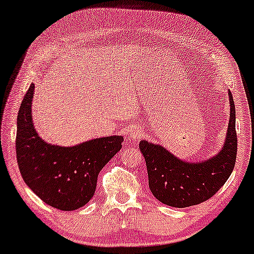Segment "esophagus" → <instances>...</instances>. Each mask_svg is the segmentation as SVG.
<instances>
[{"label": "esophagus", "instance_id": "1", "mask_svg": "<svg viewBox=\"0 0 254 254\" xmlns=\"http://www.w3.org/2000/svg\"><path fill=\"white\" fill-rule=\"evenodd\" d=\"M142 136H143V129H142V127H133L132 129L130 130L129 138H130V140H132V142H136V140H138Z\"/></svg>", "mask_w": 254, "mask_h": 254}]
</instances>
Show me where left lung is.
<instances>
[{
	"instance_id": "obj_1",
	"label": "left lung",
	"mask_w": 254,
	"mask_h": 254,
	"mask_svg": "<svg viewBox=\"0 0 254 254\" xmlns=\"http://www.w3.org/2000/svg\"><path fill=\"white\" fill-rule=\"evenodd\" d=\"M230 123L221 149L200 161H185L163 145L142 139L139 150L148 169L149 188L162 203L176 208L194 206L208 200L231 176L237 160L235 106L231 91Z\"/></svg>"
}]
</instances>
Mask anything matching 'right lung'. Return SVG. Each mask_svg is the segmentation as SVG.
I'll return each mask as SVG.
<instances>
[{
  "instance_id": "obj_1",
  "label": "right lung",
  "mask_w": 254,
  "mask_h": 254,
  "mask_svg": "<svg viewBox=\"0 0 254 254\" xmlns=\"http://www.w3.org/2000/svg\"><path fill=\"white\" fill-rule=\"evenodd\" d=\"M34 84L24 94L17 115L16 156L23 181L45 203L74 210L93 197L98 174L122 149L123 136L92 138L61 146L42 139L33 123Z\"/></svg>"
}]
</instances>
